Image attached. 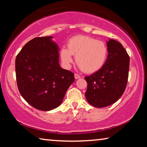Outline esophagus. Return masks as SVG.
I'll return each instance as SVG.
<instances>
[{
    "label": "esophagus",
    "instance_id": "1",
    "mask_svg": "<svg viewBox=\"0 0 147 147\" xmlns=\"http://www.w3.org/2000/svg\"><path fill=\"white\" fill-rule=\"evenodd\" d=\"M74 77H75L76 79H78V78H80V76L78 74L75 73V74H74Z\"/></svg>",
    "mask_w": 147,
    "mask_h": 147
}]
</instances>
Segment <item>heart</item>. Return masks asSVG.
<instances>
[{"label":"heart","mask_w":147,"mask_h":147,"mask_svg":"<svg viewBox=\"0 0 147 147\" xmlns=\"http://www.w3.org/2000/svg\"><path fill=\"white\" fill-rule=\"evenodd\" d=\"M67 47H62L60 51L64 65L70 67L74 55L76 56L77 65L87 73H93L100 70L108 57V50L105 43L89 36H74L69 39Z\"/></svg>","instance_id":"1"}]
</instances>
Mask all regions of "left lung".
I'll list each match as a JSON object with an SVG mask.
<instances>
[{"label": "left lung", "mask_w": 147, "mask_h": 147, "mask_svg": "<svg viewBox=\"0 0 147 147\" xmlns=\"http://www.w3.org/2000/svg\"><path fill=\"white\" fill-rule=\"evenodd\" d=\"M108 54L100 70L86 76L85 93L89 104L104 108L115 103L125 91L128 78L130 57L123 45L113 39L107 42Z\"/></svg>", "instance_id": "left-lung-1"}]
</instances>
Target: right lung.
I'll use <instances>...</instances> for the list:
<instances>
[{
  "label": "right lung",
  "mask_w": 147,
  "mask_h": 147,
  "mask_svg": "<svg viewBox=\"0 0 147 147\" xmlns=\"http://www.w3.org/2000/svg\"><path fill=\"white\" fill-rule=\"evenodd\" d=\"M53 37H38L25 44L16 59L17 88L34 108L49 111L62 102L74 74L60 67L58 47Z\"/></svg>",
  "instance_id": "obj_1"
}]
</instances>
